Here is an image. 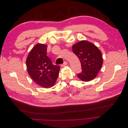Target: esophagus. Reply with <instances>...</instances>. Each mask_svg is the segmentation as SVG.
Wrapping results in <instances>:
<instances>
[{
	"instance_id": "34e87169",
	"label": "esophagus",
	"mask_w": 128,
	"mask_h": 128,
	"mask_svg": "<svg viewBox=\"0 0 128 128\" xmlns=\"http://www.w3.org/2000/svg\"><path fill=\"white\" fill-rule=\"evenodd\" d=\"M67 64V61H65V62H64V63L61 65V66L64 67V66H66Z\"/></svg>"
}]
</instances>
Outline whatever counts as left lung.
<instances>
[{
	"mask_svg": "<svg viewBox=\"0 0 128 128\" xmlns=\"http://www.w3.org/2000/svg\"><path fill=\"white\" fill-rule=\"evenodd\" d=\"M74 53L80 62L82 72L77 75L83 82H89L97 76L103 63L102 52L92 42L81 40L73 45Z\"/></svg>",
	"mask_w": 128,
	"mask_h": 128,
	"instance_id": "8db88e82",
	"label": "left lung"
}]
</instances>
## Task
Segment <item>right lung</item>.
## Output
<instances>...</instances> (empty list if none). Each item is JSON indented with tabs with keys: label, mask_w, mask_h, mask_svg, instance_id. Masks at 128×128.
Masks as SVG:
<instances>
[{
	"label": "right lung",
	"mask_w": 128,
	"mask_h": 128,
	"mask_svg": "<svg viewBox=\"0 0 128 128\" xmlns=\"http://www.w3.org/2000/svg\"><path fill=\"white\" fill-rule=\"evenodd\" d=\"M48 45L37 44L26 58L27 72L38 86L44 88H51L55 84L60 67L53 65L46 56Z\"/></svg>",
	"instance_id": "add662e5"
}]
</instances>
